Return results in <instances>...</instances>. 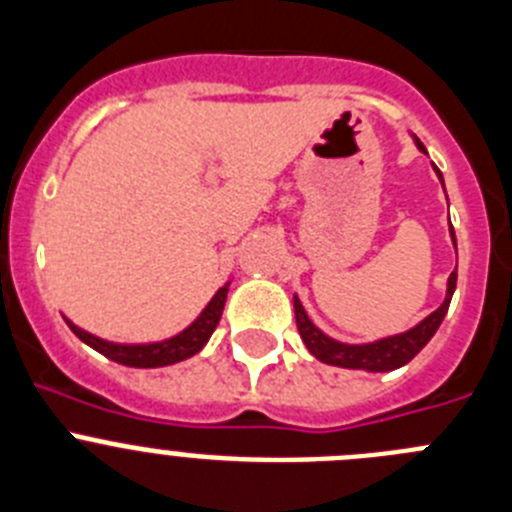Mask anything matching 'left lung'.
<instances>
[{
  "label": "left lung",
  "mask_w": 512,
  "mask_h": 512,
  "mask_svg": "<svg viewBox=\"0 0 512 512\" xmlns=\"http://www.w3.org/2000/svg\"><path fill=\"white\" fill-rule=\"evenodd\" d=\"M416 145L421 147L423 153H426V147L416 140ZM439 173V168H436ZM441 178V173H439ZM444 183V181H441ZM451 239H454V229H451ZM454 247H457V239H454ZM454 288H457V270L449 275V288H446V298L439 308H436L431 316L421 321L418 326H413L411 331H405V334L398 336H388V339H380V342L372 344H342L334 342L324 331H319L316 326L311 324V319L303 311L301 301L293 298V308H296V324H298V334H301L303 344L308 347V352L313 354L316 359L326 362V365L334 367H347V370H367V372H390L398 370V367L408 365L428 342H431V336L436 334V329L444 321L446 311H449L451 296H454Z\"/></svg>",
  "instance_id": "obj_1"
}]
</instances>
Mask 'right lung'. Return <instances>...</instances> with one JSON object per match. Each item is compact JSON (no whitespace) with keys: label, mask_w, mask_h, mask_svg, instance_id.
Wrapping results in <instances>:
<instances>
[{"label":"right lung","mask_w":512,"mask_h":512,"mask_svg":"<svg viewBox=\"0 0 512 512\" xmlns=\"http://www.w3.org/2000/svg\"><path fill=\"white\" fill-rule=\"evenodd\" d=\"M227 290L229 283L224 288L216 290V296L211 298L209 306L201 311V316L188 326L186 331H181L173 339H165V342H155V344H114V342H104L99 336L89 334V331L78 329L76 324L66 321L71 326L73 334L81 339L84 344H89L91 349H96L99 354L109 357L112 362H119V365L127 367H165V365H176L181 359L193 357L196 352H201L206 342H209V336L214 334L216 324L222 319L224 303H227Z\"/></svg>","instance_id":"1"}]
</instances>
